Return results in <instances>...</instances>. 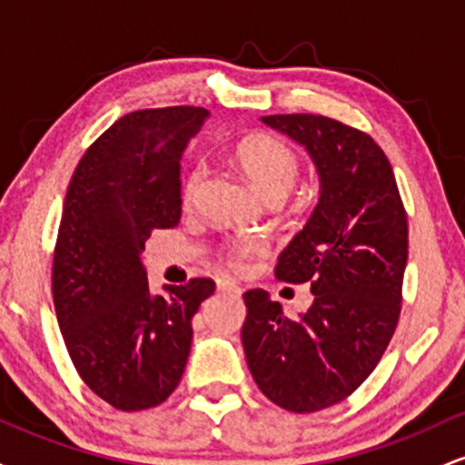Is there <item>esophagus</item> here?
I'll list each match as a JSON object with an SVG mask.
<instances>
[{"label":"esophagus","mask_w":465,"mask_h":465,"mask_svg":"<svg viewBox=\"0 0 465 465\" xmlns=\"http://www.w3.org/2000/svg\"><path fill=\"white\" fill-rule=\"evenodd\" d=\"M218 291H221V292H233V295H238L240 286L233 280H229V277H221V280H218Z\"/></svg>","instance_id":"34e87169"}]
</instances>
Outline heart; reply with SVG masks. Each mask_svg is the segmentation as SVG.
Segmentation results:
<instances>
[{
	"instance_id": "b5f03b06",
	"label": "heart",
	"mask_w": 465,
	"mask_h": 465,
	"mask_svg": "<svg viewBox=\"0 0 465 465\" xmlns=\"http://www.w3.org/2000/svg\"><path fill=\"white\" fill-rule=\"evenodd\" d=\"M236 162L244 170L251 183L255 185L264 196L269 194H286L291 185L295 183L297 174H300V157L297 153L282 142L280 137L258 133V135L244 137L236 146ZM203 179V168L196 165L188 174L183 183V201H194L196 192H199ZM262 251V242L255 238H242L233 242L227 249V260L232 264L240 266L251 255Z\"/></svg>"
}]
</instances>
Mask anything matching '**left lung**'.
Segmentation results:
<instances>
[{"label": "left lung", "mask_w": 465, "mask_h": 465, "mask_svg": "<svg viewBox=\"0 0 465 465\" xmlns=\"http://www.w3.org/2000/svg\"><path fill=\"white\" fill-rule=\"evenodd\" d=\"M319 173L312 216L277 258V280L311 284L312 306L288 319L262 288L244 292L242 348L277 407L314 413L362 385L396 332L409 258L407 212L391 163L367 133L325 115H266Z\"/></svg>", "instance_id": "1"}]
</instances>
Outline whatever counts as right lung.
Masks as SVG:
<instances>
[{
    "label": "right lung",
    "instance_id": "add662e5",
    "mask_svg": "<svg viewBox=\"0 0 465 465\" xmlns=\"http://www.w3.org/2000/svg\"><path fill=\"white\" fill-rule=\"evenodd\" d=\"M210 111L142 109L120 117L83 154L63 203L52 295L78 376L120 411L162 404L179 385L192 317L214 280L148 288L142 251L181 218V157Z\"/></svg>",
    "mask_w": 465,
    "mask_h": 465
}]
</instances>
